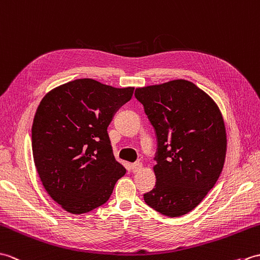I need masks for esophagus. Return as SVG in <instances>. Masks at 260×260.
I'll return each instance as SVG.
<instances>
[{
    "label": "esophagus",
    "mask_w": 260,
    "mask_h": 260,
    "mask_svg": "<svg viewBox=\"0 0 260 260\" xmlns=\"http://www.w3.org/2000/svg\"><path fill=\"white\" fill-rule=\"evenodd\" d=\"M142 169V164L141 162H135L131 165V170L134 172H138Z\"/></svg>",
    "instance_id": "34e87169"
}]
</instances>
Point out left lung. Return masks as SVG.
Returning <instances> with one entry per match:
<instances>
[{
  "mask_svg": "<svg viewBox=\"0 0 260 260\" xmlns=\"http://www.w3.org/2000/svg\"><path fill=\"white\" fill-rule=\"evenodd\" d=\"M155 130V187L146 204L168 217L193 210L215 186L227 151V136L217 103L187 80L137 88Z\"/></svg>",
  "mask_w": 260,
  "mask_h": 260,
  "instance_id": "1",
  "label": "left lung"
}]
</instances>
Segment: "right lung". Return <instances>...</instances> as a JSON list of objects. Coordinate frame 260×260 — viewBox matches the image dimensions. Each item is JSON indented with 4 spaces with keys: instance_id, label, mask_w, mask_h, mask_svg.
<instances>
[{
    "instance_id": "add662e5",
    "label": "right lung",
    "mask_w": 260,
    "mask_h": 260,
    "mask_svg": "<svg viewBox=\"0 0 260 260\" xmlns=\"http://www.w3.org/2000/svg\"><path fill=\"white\" fill-rule=\"evenodd\" d=\"M134 90L78 79L40 102L32 125L34 165L44 189L66 211L80 215L106 204L125 175L108 126Z\"/></svg>"
}]
</instances>
